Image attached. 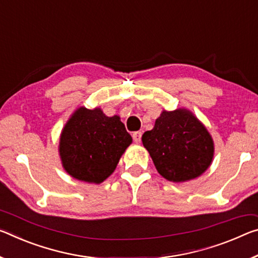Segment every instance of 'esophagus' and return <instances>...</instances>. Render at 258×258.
Masks as SVG:
<instances>
[{
  "instance_id": "1",
  "label": "esophagus",
  "mask_w": 258,
  "mask_h": 258,
  "mask_svg": "<svg viewBox=\"0 0 258 258\" xmlns=\"http://www.w3.org/2000/svg\"><path fill=\"white\" fill-rule=\"evenodd\" d=\"M141 136H142V133L140 132V131H138V132L133 133V140H134V142H136V144H140Z\"/></svg>"
}]
</instances>
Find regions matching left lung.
<instances>
[{"label": "left lung", "instance_id": "8db88e82", "mask_svg": "<svg viewBox=\"0 0 258 258\" xmlns=\"http://www.w3.org/2000/svg\"><path fill=\"white\" fill-rule=\"evenodd\" d=\"M157 172L172 182L200 177L211 165L215 144L209 131L190 110H163L154 128L142 136Z\"/></svg>", "mask_w": 258, "mask_h": 258}]
</instances>
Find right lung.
Listing matches in <instances>:
<instances>
[{
  "mask_svg": "<svg viewBox=\"0 0 258 258\" xmlns=\"http://www.w3.org/2000/svg\"><path fill=\"white\" fill-rule=\"evenodd\" d=\"M132 144L120 117L79 107L60 132L58 153L65 172L79 181L101 183L116 170Z\"/></svg>",
  "mask_w": 258,
  "mask_h": 258,
  "instance_id": "obj_1",
  "label": "right lung"
}]
</instances>
